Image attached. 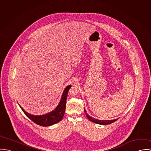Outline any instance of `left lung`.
<instances>
[{
	"mask_svg": "<svg viewBox=\"0 0 151 151\" xmlns=\"http://www.w3.org/2000/svg\"><path fill=\"white\" fill-rule=\"evenodd\" d=\"M84 111L86 112V114L87 118H88L91 122H93V123H96V124H101V125L109 124H111V123H112L116 122L117 120H118V119H114V120H98V119H94V118L92 117L91 116H90L89 114H88L86 113V110L85 109H84Z\"/></svg>",
	"mask_w": 151,
	"mask_h": 151,
	"instance_id": "1",
	"label": "left lung"
}]
</instances>
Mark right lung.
Masks as SVG:
<instances>
[{
    "label": "right lung",
    "mask_w": 151,
    "mask_h": 151,
    "mask_svg": "<svg viewBox=\"0 0 151 151\" xmlns=\"http://www.w3.org/2000/svg\"><path fill=\"white\" fill-rule=\"evenodd\" d=\"M71 86L70 85L66 86L63 92L61 100L58 106L55 110L47 114L40 116H34L25 111L23 109V108H22L19 104V105L22 109V110L23 111V112L24 113V114L33 122L37 124L38 125L43 127H47L53 125L60 122L64 116L67 94Z\"/></svg>",
    "instance_id": "obj_1"
}]
</instances>
